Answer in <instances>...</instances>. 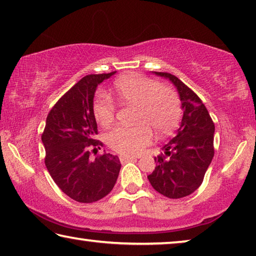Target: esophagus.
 I'll list each match as a JSON object with an SVG mask.
<instances>
[{"label":"esophagus","instance_id":"1","mask_svg":"<svg viewBox=\"0 0 256 256\" xmlns=\"http://www.w3.org/2000/svg\"><path fill=\"white\" fill-rule=\"evenodd\" d=\"M133 159H136V157H133V156H120V162H128L130 160H133Z\"/></svg>","mask_w":256,"mask_h":256}]
</instances>
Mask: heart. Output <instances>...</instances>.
Returning a JSON list of instances; mask_svg holds the SVG:
<instances>
[{"label":"heart","mask_w":256,"mask_h":256,"mask_svg":"<svg viewBox=\"0 0 256 256\" xmlns=\"http://www.w3.org/2000/svg\"><path fill=\"white\" fill-rule=\"evenodd\" d=\"M115 94L125 105L138 106L134 128L116 126L108 132L106 140L112 150L122 154H138L156 136H164L174 131L180 123L182 108L177 94L167 86L140 74H126L115 82ZM116 106L106 94H99L94 104V114L102 126L115 118Z\"/></svg>","instance_id":"b5f03b06"}]
</instances>
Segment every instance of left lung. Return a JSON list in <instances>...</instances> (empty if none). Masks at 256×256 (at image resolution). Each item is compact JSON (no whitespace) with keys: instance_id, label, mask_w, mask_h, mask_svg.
<instances>
[{"instance_id":"left-lung-1","label":"left lung","mask_w":256,"mask_h":256,"mask_svg":"<svg viewBox=\"0 0 256 256\" xmlns=\"http://www.w3.org/2000/svg\"><path fill=\"white\" fill-rule=\"evenodd\" d=\"M176 86L183 118L175 136L154 157L156 167L148 180L158 193L180 198L200 188L214 154V124L198 94L178 78L167 72H154Z\"/></svg>"}]
</instances>
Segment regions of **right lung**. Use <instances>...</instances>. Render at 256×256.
<instances>
[{"instance_id": "right-lung-1", "label": "right lung", "mask_w": 256, "mask_h": 256, "mask_svg": "<svg viewBox=\"0 0 256 256\" xmlns=\"http://www.w3.org/2000/svg\"><path fill=\"white\" fill-rule=\"evenodd\" d=\"M116 71L82 78L63 94L46 118L42 141L45 164L56 185L73 200L92 203L114 188L120 170L118 156L90 158V150L102 146L96 140L94 97L98 84Z\"/></svg>"}]
</instances>
